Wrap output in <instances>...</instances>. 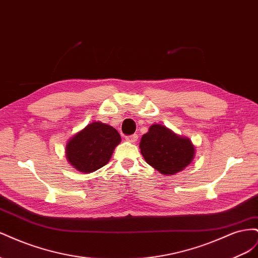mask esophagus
I'll return each mask as SVG.
<instances>
[{
    "label": "esophagus",
    "instance_id": "1",
    "mask_svg": "<svg viewBox=\"0 0 258 258\" xmlns=\"http://www.w3.org/2000/svg\"><path fill=\"white\" fill-rule=\"evenodd\" d=\"M126 140L128 142H130V143H135L137 140H138V135H132V136H128V137H126Z\"/></svg>",
    "mask_w": 258,
    "mask_h": 258
}]
</instances>
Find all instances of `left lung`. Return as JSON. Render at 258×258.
I'll return each mask as SVG.
<instances>
[{"mask_svg": "<svg viewBox=\"0 0 258 258\" xmlns=\"http://www.w3.org/2000/svg\"><path fill=\"white\" fill-rule=\"evenodd\" d=\"M141 154L148 165L163 175H174L190 165L195 146L190 140L181 137L166 126L154 123L140 142Z\"/></svg>", "mask_w": 258, "mask_h": 258, "instance_id": "8db88e82", "label": "left lung"}]
</instances>
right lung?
<instances>
[{"mask_svg":"<svg viewBox=\"0 0 258 258\" xmlns=\"http://www.w3.org/2000/svg\"><path fill=\"white\" fill-rule=\"evenodd\" d=\"M120 135L110 124L92 121L69 140L66 156L70 165L83 173H92L110 161Z\"/></svg>","mask_w":258,"mask_h":258,"instance_id":"obj_1","label":"right lung"}]
</instances>
